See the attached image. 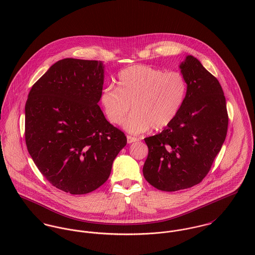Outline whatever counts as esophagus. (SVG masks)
I'll return each mask as SVG.
<instances>
[{
  "label": "esophagus",
  "instance_id": "obj_1",
  "mask_svg": "<svg viewBox=\"0 0 255 255\" xmlns=\"http://www.w3.org/2000/svg\"><path fill=\"white\" fill-rule=\"evenodd\" d=\"M137 141H139V139H137L135 137H132V136H127V142L128 143H132V142Z\"/></svg>",
  "mask_w": 255,
  "mask_h": 255
}]
</instances>
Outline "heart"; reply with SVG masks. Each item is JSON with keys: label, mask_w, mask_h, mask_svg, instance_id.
I'll list each match as a JSON object with an SVG mask.
<instances>
[{"label": "heart", "mask_w": 255, "mask_h": 255, "mask_svg": "<svg viewBox=\"0 0 255 255\" xmlns=\"http://www.w3.org/2000/svg\"><path fill=\"white\" fill-rule=\"evenodd\" d=\"M188 84L178 71L164 72L144 64L121 70L117 88L106 87L101 103L109 120L119 124L131 109L134 111L123 122V128L135 135L150 127L160 130L177 117L185 102Z\"/></svg>", "instance_id": "obj_1"}]
</instances>
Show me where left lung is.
<instances>
[{
    "instance_id": "obj_1",
    "label": "left lung",
    "mask_w": 255,
    "mask_h": 255,
    "mask_svg": "<svg viewBox=\"0 0 255 255\" xmlns=\"http://www.w3.org/2000/svg\"><path fill=\"white\" fill-rule=\"evenodd\" d=\"M179 67L188 84L181 111L161 133L144 139L148 154L143 177L165 192L202 181L226 139L229 121L219 81L193 56H187Z\"/></svg>"
}]
</instances>
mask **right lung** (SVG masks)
I'll use <instances>...</instances> for the list:
<instances>
[{
    "mask_svg": "<svg viewBox=\"0 0 255 255\" xmlns=\"http://www.w3.org/2000/svg\"><path fill=\"white\" fill-rule=\"evenodd\" d=\"M104 78L102 61L64 58L53 64L29 92V154L54 187L71 195L101 187L127 143L124 133L106 119L98 105Z\"/></svg>",
    "mask_w": 255,
    "mask_h": 255,
    "instance_id": "obj_1",
    "label": "right lung"
}]
</instances>
